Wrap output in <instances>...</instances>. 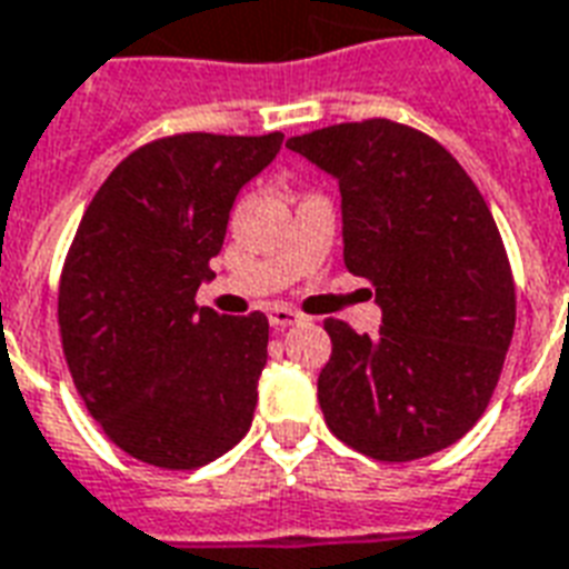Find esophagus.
I'll use <instances>...</instances> for the list:
<instances>
[{
    "mask_svg": "<svg viewBox=\"0 0 569 569\" xmlns=\"http://www.w3.org/2000/svg\"><path fill=\"white\" fill-rule=\"evenodd\" d=\"M268 319H271L273 328H289V326H298V322H301L305 317H301L298 310H292V307L277 305L268 310Z\"/></svg>",
    "mask_w": 569,
    "mask_h": 569,
    "instance_id": "1",
    "label": "esophagus"
}]
</instances>
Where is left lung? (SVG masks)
<instances>
[{
    "instance_id": "8db88e82",
    "label": "left lung",
    "mask_w": 569,
    "mask_h": 569,
    "mask_svg": "<svg viewBox=\"0 0 569 569\" xmlns=\"http://www.w3.org/2000/svg\"><path fill=\"white\" fill-rule=\"evenodd\" d=\"M289 150L338 178L343 262L377 289L380 338L326 319L319 407L377 461L440 452L479 422L516 328V283L477 183L431 134L370 117L296 134Z\"/></svg>"
}]
</instances>
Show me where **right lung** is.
Listing matches in <instances>:
<instances>
[{
	"mask_svg": "<svg viewBox=\"0 0 569 569\" xmlns=\"http://www.w3.org/2000/svg\"><path fill=\"white\" fill-rule=\"evenodd\" d=\"M283 134L180 132L138 147L92 196L60 277V338L104 437L162 470H196L250 431L268 317L196 305L238 189Z\"/></svg>",
	"mask_w": 569,
	"mask_h": 569,
	"instance_id": "add662e5",
	"label": "right lung"
}]
</instances>
